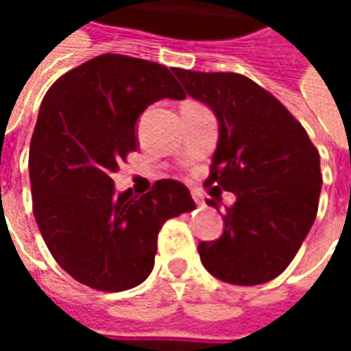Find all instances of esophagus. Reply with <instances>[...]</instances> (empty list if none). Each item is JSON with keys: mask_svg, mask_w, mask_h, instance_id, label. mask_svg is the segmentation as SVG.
<instances>
[{"mask_svg": "<svg viewBox=\"0 0 351 351\" xmlns=\"http://www.w3.org/2000/svg\"><path fill=\"white\" fill-rule=\"evenodd\" d=\"M191 197H193V201H195L197 205H203V203H205V197H203V193H201V191L193 190L191 191Z\"/></svg>", "mask_w": 351, "mask_h": 351, "instance_id": "obj_1", "label": "esophagus"}]
</instances>
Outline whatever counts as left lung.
<instances>
[{
	"label": "left lung",
	"instance_id": "left-lung-1",
	"mask_svg": "<svg viewBox=\"0 0 351 351\" xmlns=\"http://www.w3.org/2000/svg\"><path fill=\"white\" fill-rule=\"evenodd\" d=\"M173 73L218 118L205 186L237 197L221 216L220 239L199 243L201 263L221 282L265 284L286 271L316 220L319 154L291 112L248 77L178 67ZM214 197L206 203L218 208Z\"/></svg>",
	"mask_w": 351,
	"mask_h": 351
}]
</instances>
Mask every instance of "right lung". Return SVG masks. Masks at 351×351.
Returning a JSON list of instances; mask_svg holds the SVG:
<instances>
[{
    "mask_svg": "<svg viewBox=\"0 0 351 351\" xmlns=\"http://www.w3.org/2000/svg\"><path fill=\"white\" fill-rule=\"evenodd\" d=\"M184 99L165 65L103 54L50 86L29 145L34 216L52 258L99 291L138 286L154 269L158 233L195 203L182 182L114 193L112 173L137 150L135 123L148 105Z\"/></svg>",
    "mask_w": 351,
    "mask_h": 351,
    "instance_id": "right-lung-1",
    "label": "right lung"
}]
</instances>
